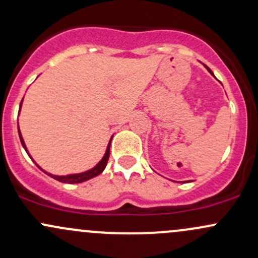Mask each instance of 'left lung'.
Listing matches in <instances>:
<instances>
[{
    "mask_svg": "<svg viewBox=\"0 0 258 258\" xmlns=\"http://www.w3.org/2000/svg\"><path fill=\"white\" fill-rule=\"evenodd\" d=\"M206 67H207V66H206ZM207 70L209 71V72H211V73H212V71H211V70H209V69H208V67H207ZM212 75H213V73H212Z\"/></svg>",
    "mask_w": 258,
    "mask_h": 258,
    "instance_id": "1",
    "label": "left lung"
}]
</instances>
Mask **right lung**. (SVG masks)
<instances>
[{
    "mask_svg": "<svg viewBox=\"0 0 258 258\" xmlns=\"http://www.w3.org/2000/svg\"><path fill=\"white\" fill-rule=\"evenodd\" d=\"M21 105H22V103H21ZM18 134H19V138H21V142H22V144H23L25 151H27V148H25L24 141H23V137H22V135H21V131H19ZM110 143H111V141H110ZM110 143H109V146H107L104 158L100 161H99L98 165L94 166V168H93L92 170H88L86 172H82V174L67 175V176H55V175L47 174V172H46V174L49 175V176H52L53 179L60 181V182H67V183H79V182H83V181H87V180L92 179V177L98 176L99 174H101V172L104 171V169H105V166H106V164H107V160H109V157H110ZM27 153H28V151H27Z\"/></svg>",
    "mask_w": 258,
    "mask_h": 258,
    "instance_id": "add662e5",
    "label": "right lung"
}]
</instances>
